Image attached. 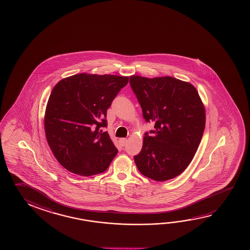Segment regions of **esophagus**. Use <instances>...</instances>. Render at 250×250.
I'll return each instance as SVG.
<instances>
[{
    "instance_id": "obj_1",
    "label": "esophagus",
    "mask_w": 250,
    "mask_h": 250,
    "mask_svg": "<svg viewBox=\"0 0 250 250\" xmlns=\"http://www.w3.org/2000/svg\"><path fill=\"white\" fill-rule=\"evenodd\" d=\"M126 142H127V140H126L125 138H121V139L119 140V143H120V145L122 146H125Z\"/></svg>"
}]
</instances>
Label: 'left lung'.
<instances>
[{
    "label": "left lung",
    "instance_id": "obj_1",
    "mask_svg": "<svg viewBox=\"0 0 250 250\" xmlns=\"http://www.w3.org/2000/svg\"><path fill=\"white\" fill-rule=\"evenodd\" d=\"M143 118L155 131L143 138L142 151L134 156L142 174L166 181L181 174L193 160L205 128V107L191 83L170 76L130 77Z\"/></svg>",
    "mask_w": 250,
    "mask_h": 250
}]
</instances>
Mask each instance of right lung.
<instances>
[{
    "mask_svg": "<svg viewBox=\"0 0 250 250\" xmlns=\"http://www.w3.org/2000/svg\"><path fill=\"white\" fill-rule=\"evenodd\" d=\"M129 77L80 73L60 80L47 101L44 129L59 164L88 177L107 170L118 154L107 132V109Z\"/></svg>",
    "mask_w": 250,
    "mask_h": 250,
    "instance_id": "right-lung-1",
    "label": "right lung"
}]
</instances>
